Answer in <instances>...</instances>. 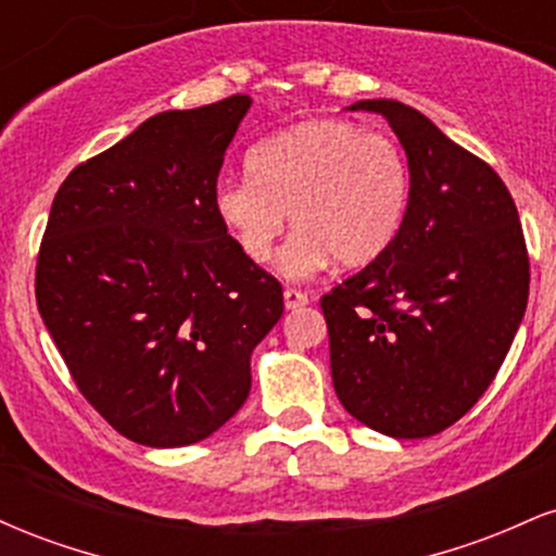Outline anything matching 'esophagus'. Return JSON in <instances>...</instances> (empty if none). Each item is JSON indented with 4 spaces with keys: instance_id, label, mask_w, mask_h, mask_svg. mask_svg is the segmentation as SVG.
I'll return each mask as SVG.
<instances>
[{
    "instance_id": "esophagus-1",
    "label": "esophagus",
    "mask_w": 556,
    "mask_h": 556,
    "mask_svg": "<svg viewBox=\"0 0 556 556\" xmlns=\"http://www.w3.org/2000/svg\"><path fill=\"white\" fill-rule=\"evenodd\" d=\"M305 303H308V295H305V292L287 287V290H285V308L287 311H295V308H300V305H305Z\"/></svg>"
}]
</instances>
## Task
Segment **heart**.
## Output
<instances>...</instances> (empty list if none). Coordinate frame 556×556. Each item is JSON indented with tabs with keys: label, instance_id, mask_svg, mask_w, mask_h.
I'll list each match as a JSON object with an SVG mask.
<instances>
[{
	"label": "heart",
	"instance_id": "b5f03b06",
	"mask_svg": "<svg viewBox=\"0 0 556 556\" xmlns=\"http://www.w3.org/2000/svg\"><path fill=\"white\" fill-rule=\"evenodd\" d=\"M248 175L216 182L214 212L253 264L271 258L290 214L298 229L277 261L287 279L314 277L331 261L371 264L397 238L410 198L400 146L348 119H308L261 140Z\"/></svg>",
	"mask_w": 556,
	"mask_h": 556
}]
</instances>
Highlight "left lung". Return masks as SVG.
<instances>
[{"instance_id":"left-lung-1","label":"left lung","mask_w":556,"mask_h":556,"mask_svg":"<svg viewBox=\"0 0 556 556\" xmlns=\"http://www.w3.org/2000/svg\"><path fill=\"white\" fill-rule=\"evenodd\" d=\"M348 110L387 119L410 198L392 245L321 298L331 381L368 429L433 437L486 392L526 316L520 216L500 175L426 114L392 99Z\"/></svg>"}]
</instances>
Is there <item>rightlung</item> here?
<instances>
[{
    "instance_id": "obj_1",
    "label": "right lung",
    "mask_w": 556,
    "mask_h": 556,
    "mask_svg": "<svg viewBox=\"0 0 556 556\" xmlns=\"http://www.w3.org/2000/svg\"><path fill=\"white\" fill-rule=\"evenodd\" d=\"M251 96L162 112L56 190L36 303L75 384L146 446L195 444L240 410L282 285L248 261L214 188Z\"/></svg>"
}]
</instances>
